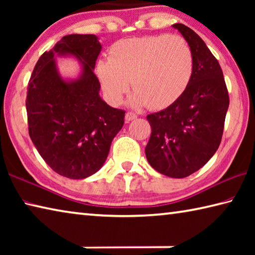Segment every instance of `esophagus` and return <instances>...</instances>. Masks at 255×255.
<instances>
[{
  "instance_id": "34e87169",
  "label": "esophagus",
  "mask_w": 255,
  "mask_h": 255,
  "mask_svg": "<svg viewBox=\"0 0 255 255\" xmlns=\"http://www.w3.org/2000/svg\"><path fill=\"white\" fill-rule=\"evenodd\" d=\"M136 118H137V115H136V114H133V112H130V111H128L127 114H126V117H125V119H126V122H127V123L131 122V120L136 119Z\"/></svg>"
}]
</instances>
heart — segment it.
Here are the masks:
<instances>
[{
  "instance_id": "obj_1",
  "label": "heart",
  "mask_w": 255,
  "mask_h": 255,
  "mask_svg": "<svg viewBox=\"0 0 255 255\" xmlns=\"http://www.w3.org/2000/svg\"><path fill=\"white\" fill-rule=\"evenodd\" d=\"M97 73L111 103L122 101L130 80L132 106L162 109L188 88L193 56L187 40L178 34L127 38L112 45L108 59L98 63Z\"/></svg>"
}]
</instances>
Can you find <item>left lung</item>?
<instances>
[{
  "label": "left lung",
  "mask_w": 255,
  "mask_h": 255,
  "mask_svg": "<svg viewBox=\"0 0 255 255\" xmlns=\"http://www.w3.org/2000/svg\"><path fill=\"white\" fill-rule=\"evenodd\" d=\"M173 27L191 48L192 77L178 100L146 117L152 133L145 154L159 173L182 179L204 166L218 149L230 97L222 67L205 41L187 25Z\"/></svg>",
  "instance_id": "obj_1"
}]
</instances>
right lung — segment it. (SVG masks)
I'll return each mask as SVG.
<instances>
[{"label": "right lung", "instance_id": "obj_1", "mask_svg": "<svg viewBox=\"0 0 255 255\" xmlns=\"http://www.w3.org/2000/svg\"><path fill=\"white\" fill-rule=\"evenodd\" d=\"M101 45L94 34H68L38 59L28 83L25 108L29 136L44 161L59 175L85 179L101 169L126 111L99 96L94 66ZM55 54H73L84 71L65 82L55 70Z\"/></svg>", "mask_w": 255, "mask_h": 255}]
</instances>
